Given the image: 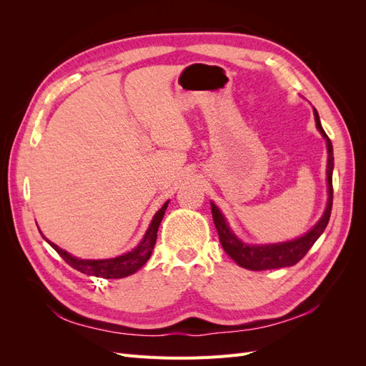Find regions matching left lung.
<instances>
[{"mask_svg":"<svg viewBox=\"0 0 366 366\" xmlns=\"http://www.w3.org/2000/svg\"><path fill=\"white\" fill-rule=\"evenodd\" d=\"M313 112H315L316 127L320 134H322V137L327 140V149H328V163H327L328 202H327L325 212L322 217H320V219L312 230H308L305 235L299 237L296 239L276 242V244H246V242H242L234 232H232L224 215L219 212V209L214 203H210V207H212L214 223L218 232L221 246H223L226 253L239 265V267L257 270V272L290 267V265H295L305 257L307 252L312 249L316 239L322 235V232L328 224L331 207H333V168H335L333 145H331V140L325 134L322 125H320L316 108H313Z\"/></svg>","mask_w":366,"mask_h":366,"instance_id":"left-lung-1","label":"left lung"}]
</instances>
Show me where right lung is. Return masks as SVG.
<instances>
[{
  "label": "right lung",
  "instance_id": "1",
  "mask_svg": "<svg viewBox=\"0 0 366 366\" xmlns=\"http://www.w3.org/2000/svg\"><path fill=\"white\" fill-rule=\"evenodd\" d=\"M168 203L169 202H166L162 206V209L157 210L156 215H154L148 230L145 232V237L142 238V241L139 242V246L136 249H132L131 252L120 254V257H116V258H109V259H79V258L73 257V254H70L69 252H65L61 247H58L56 244H54V242L49 241L44 235H42V238H46L49 244L61 254L62 259L67 262L69 265H71V267L76 269L77 272L90 274V276H97V278H105V280L125 278V276L136 273L149 259L152 249H154V246H156L157 230H159V226H160L162 219H163L164 210H166V207H168Z\"/></svg>",
  "mask_w": 366,
  "mask_h": 366
}]
</instances>
